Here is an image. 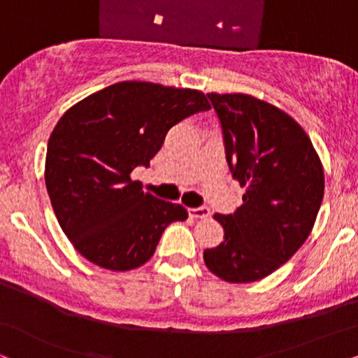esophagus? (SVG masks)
Here are the masks:
<instances>
[{
  "mask_svg": "<svg viewBox=\"0 0 358 358\" xmlns=\"http://www.w3.org/2000/svg\"><path fill=\"white\" fill-rule=\"evenodd\" d=\"M188 214L194 219H206L209 217V209L204 208V206H199V208H189L188 209Z\"/></svg>",
  "mask_w": 358,
  "mask_h": 358,
  "instance_id": "obj_1",
  "label": "esophagus"
}]
</instances>
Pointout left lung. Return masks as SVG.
Wrapping results in <instances>:
<instances>
[{
	"label": "left lung",
	"mask_w": 358,
	"mask_h": 358,
	"mask_svg": "<svg viewBox=\"0 0 358 358\" xmlns=\"http://www.w3.org/2000/svg\"><path fill=\"white\" fill-rule=\"evenodd\" d=\"M222 126L232 176L245 188L234 214H214L224 241L204 264L229 283L265 278L311 234L324 196V171L306 132L273 104L242 93H208Z\"/></svg>",
	"instance_id": "1"
}]
</instances>
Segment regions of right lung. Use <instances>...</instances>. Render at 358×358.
I'll return each instance as SVG.
<instances>
[{
	"mask_svg": "<svg viewBox=\"0 0 358 358\" xmlns=\"http://www.w3.org/2000/svg\"><path fill=\"white\" fill-rule=\"evenodd\" d=\"M204 93L150 82H119L73 104L52 131L45 187L62 231L92 264L113 271L144 265L182 204L164 201L131 178L149 166L166 132L208 111Z\"/></svg>",
	"mask_w": 358,
	"mask_h": 358,
	"instance_id": "1",
	"label": "right lung"
}]
</instances>
